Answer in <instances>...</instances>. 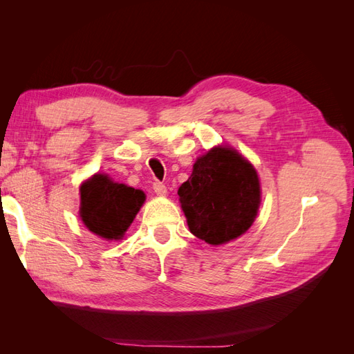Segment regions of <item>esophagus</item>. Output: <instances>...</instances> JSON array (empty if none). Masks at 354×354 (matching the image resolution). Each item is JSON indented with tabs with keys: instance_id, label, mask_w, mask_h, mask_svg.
I'll use <instances>...</instances> for the list:
<instances>
[{
	"instance_id": "34e87169",
	"label": "esophagus",
	"mask_w": 354,
	"mask_h": 354,
	"mask_svg": "<svg viewBox=\"0 0 354 354\" xmlns=\"http://www.w3.org/2000/svg\"><path fill=\"white\" fill-rule=\"evenodd\" d=\"M153 190L156 195H160V196H165L167 195V187L165 185L159 183V181H156V183H153Z\"/></svg>"
}]
</instances>
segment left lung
Instances as JSON below:
<instances>
[{
	"label": "left lung",
	"mask_w": 354,
	"mask_h": 354,
	"mask_svg": "<svg viewBox=\"0 0 354 354\" xmlns=\"http://www.w3.org/2000/svg\"><path fill=\"white\" fill-rule=\"evenodd\" d=\"M178 196L190 232L209 245H221L251 227L261 189L248 159L230 146H217L196 159Z\"/></svg>",
	"instance_id": "left-lung-1"
}]
</instances>
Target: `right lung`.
Masks as SVG:
<instances>
[{"label": "right lung", "instance_id": "add662e5", "mask_svg": "<svg viewBox=\"0 0 354 354\" xmlns=\"http://www.w3.org/2000/svg\"><path fill=\"white\" fill-rule=\"evenodd\" d=\"M80 217L87 229L106 241H120L140 211L142 190L115 183L106 174H94L80 187Z\"/></svg>", "mask_w": 354, "mask_h": 354}]
</instances>
